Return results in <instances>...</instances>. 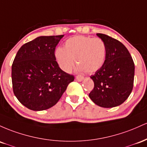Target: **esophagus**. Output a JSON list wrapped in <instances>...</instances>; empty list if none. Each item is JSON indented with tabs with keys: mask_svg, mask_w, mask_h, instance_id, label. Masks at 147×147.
<instances>
[{
	"mask_svg": "<svg viewBox=\"0 0 147 147\" xmlns=\"http://www.w3.org/2000/svg\"><path fill=\"white\" fill-rule=\"evenodd\" d=\"M84 77L82 76H76V80H78V81H82V80H84Z\"/></svg>",
	"mask_w": 147,
	"mask_h": 147,
	"instance_id": "34e87169",
	"label": "esophagus"
}]
</instances>
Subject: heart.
<instances>
[{
	"label": "heart",
	"mask_w": 147,
	"mask_h": 147,
	"mask_svg": "<svg viewBox=\"0 0 147 147\" xmlns=\"http://www.w3.org/2000/svg\"><path fill=\"white\" fill-rule=\"evenodd\" d=\"M55 56L59 67L70 72L76 62L78 70L94 73L103 67L107 56V46L100 38L78 35L69 38L63 47L55 49Z\"/></svg>",
	"instance_id": "heart-1"
}]
</instances>
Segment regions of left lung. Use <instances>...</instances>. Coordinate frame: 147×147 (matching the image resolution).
Listing matches in <instances>:
<instances>
[{
    "label": "left lung",
    "instance_id": "8db88e82",
    "mask_svg": "<svg viewBox=\"0 0 147 147\" xmlns=\"http://www.w3.org/2000/svg\"><path fill=\"white\" fill-rule=\"evenodd\" d=\"M107 46L105 64L90 76L94 87L89 94L92 101L102 108H113L122 104L133 87L135 65L126 47L114 38L97 33Z\"/></svg>",
    "mask_w": 147,
    "mask_h": 147
}]
</instances>
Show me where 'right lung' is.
I'll list each match as a JSON object with an SVG mask.
<instances>
[{
  "mask_svg": "<svg viewBox=\"0 0 147 147\" xmlns=\"http://www.w3.org/2000/svg\"><path fill=\"white\" fill-rule=\"evenodd\" d=\"M63 37H37L24 44L13 61V92L30 110L41 111L51 108L74 81V76L62 71L56 62L55 47Z\"/></svg>",
  "mask_w": 147,
  "mask_h": 147,
  "instance_id": "right-lung-1",
  "label": "right lung"
}]
</instances>
